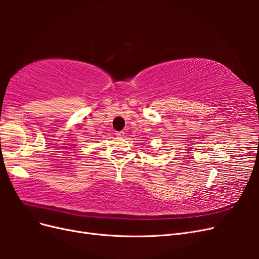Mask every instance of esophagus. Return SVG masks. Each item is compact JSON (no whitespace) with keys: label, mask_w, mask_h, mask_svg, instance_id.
<instances>
[{"label":"esophagus","mask_w":259,"mask_h":259,"mask_svg":"<svg viewBox=\"0 0 259 259\" xmlns=\"http://www.w3.org/2000/svg\"><path fill=\"white\" fill-rule=\"evenodd\" d=\"M124 134H125V133H124L123 131H122V132H116V133H115V135L119 136V137H123Z\"/></svg>","instance_id":"esophagus-1"}]
</instances>
